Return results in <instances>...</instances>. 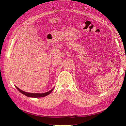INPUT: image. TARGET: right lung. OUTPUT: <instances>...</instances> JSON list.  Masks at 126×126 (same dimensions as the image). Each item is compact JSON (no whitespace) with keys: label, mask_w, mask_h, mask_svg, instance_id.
Here are the masks:
<instances>
[{"label":"right lung","mask_w":126,"mask_h":126,"mask_svg":"<svg viewBox=\"0 0 126 126\" xmlns=\"http://www.w3.org/2000/svg\"><path fill=\"white\" fill-rule=\"evenodd\" d=\"M16 88L21 92V94H23L27 96L28 97H44L45 96H47V95H48L49 94H50L51 92H52V91L54 89V88H52L51 90H50V91H49L48 92H45V93H42V94H33V93H29V92H26L25 91H22V90L20 89L19 88H18L17 87L15 86Z\"/></svg>","instance_id":"obj_1"}]
</instances>
